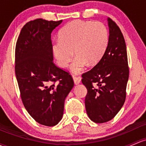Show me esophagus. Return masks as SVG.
I'll return each instance as SVG.
<instances>
[{
  "mask_svg": "<svg viewBox=\"0 0 146 146\" xmlns=\"http://www.w3.org/2000/svg\"><path fill=\"white\" fill-rule=\"evenodd\" d=\"M73 81H74L75 85H78L79 83H80L81 82V78L79 77V76H76L74 75H73Z\"/></svg>",
  "mask_w": 146,
  "mask_h": 146,
  "instance_id": "esophagus-1",
  "label": "esophagus"
}]
</instances>
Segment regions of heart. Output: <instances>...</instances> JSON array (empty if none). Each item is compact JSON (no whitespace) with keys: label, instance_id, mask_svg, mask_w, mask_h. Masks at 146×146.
<instances>
[{"label":"heart","instance_id":"heart-1","mask_svg":"<svg viewBox=\"0 0 146 146\" xmlns=\"http://www.w3.org/2000/svg\"><path fill=\"white\" fill-rule=\"evenodd\" d=\"M108 44V32L99 21L74 20L64 27L59 39L53 42L52 52L58 65L65 68L70 64V70L78 73L89 65L99 62L104 56Z\"/></svg>","mask_w":146,"mask_h":146}]
</instances>
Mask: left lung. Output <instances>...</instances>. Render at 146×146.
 Listing matches in <instances>:
<instances>
[{
  "label": "left lung",
  "instance_id": "1",
  "mask_svg": "<svg viewBox=\"0 0 146 146\" xmlns=\"http://www.w3.org/2000/svg\"><path fill=\"white\" fill-rule=\"evenodd\" d=\"M108 44L98 64L82 74V82L87 90L85 104L87 115L96 123L113 119L122 108L129 79L127 47L117 24L107 19Z\"/></svg>",
  "mask_w": 146,
  "mask_h": 146
}]
</instances>
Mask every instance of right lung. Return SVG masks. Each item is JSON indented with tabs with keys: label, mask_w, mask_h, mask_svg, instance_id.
Segmentation results:
<instances>
[{
	"label": "right lung",
	"mask_w": 146,
	"mask_h": 146,
	"mask_svg": "<svg viewBox=\"0 0 146 146\" xmlns=\"http://www.w3.org/2000/svg\"><path fill=\"white\" fill-rule=\"evenodd\" d=\"M62 20L37 19L21 29L15 49V74L23 104L40 125H57L74 86L67 72L53 63L51 33Z\"/></svg>",
	"instance_id": "obj_1"
}]
</instances>
